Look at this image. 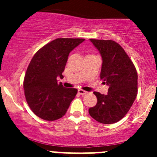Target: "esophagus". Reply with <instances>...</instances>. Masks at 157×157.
<instances>
[{
	"label": "esophagus",
	"mask_w": 157,
	"mask_h": 157,
	"mask_svg": "<svg viewBox=\"0 0 157 157\" xmlns=\"http://www.w3.org/2000/svg\"><path fill=\"white\" fill-rule=\"evenodd\" d=\"M78 93L80 95H85L87 93V92L85 91V90H81V89H80V90H78Z\"/></svg>",
	"instance_id": "obj_1"
}]
</instances>
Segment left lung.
Here are the masks:
<instances>
[{"label": "left lung", "instance_id": "1", "mask_svg": "<svg viewBox=\"0 0 157 157\" xmlns=\"http://www.w3.org/2000/svg\"><path fill=\"white\" fill-rule=\"evenodd\" d=\"M102 58L100 78L109 86L108 94L94 92L97 103L90 116L102 124L120 121L132 106L137 94V73L122 47L112 40L90 39Z\"/></svg>", "mask_w": 157, "mask_h": 157}]
</instances>
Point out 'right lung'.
<instances>
[{
    "label": "right lung",
    "mask_w": 157,
    "mask_h": 157,
    "mask_svg": "<svg viewBox=\"0 0 157 157\" xmlns=\"http://www.w3.org/2000/svg\"><path fill=\"white\" fill-rule=\"evenodd\" d=\"M84 40L58 38L44 45L32 58L23 88L29 108L39 118L55 121L67 112L77 90L64 87L57 77L63 78L69 53Z\"/></svg>",
    "instance_id": "1"
}]
</instances>
